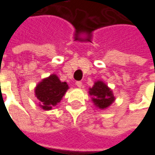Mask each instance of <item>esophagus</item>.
<instances>
[{
    "label": "esophagus",
    "instance_id": "obj_1",
    "mask_svg": "<svg viewBox=\"0 0 155 155\" xmlns=\"http://www.w3.org/2000/svg\"><path fill=\"white\" fill-rule=\"evenodd\" d=\"M76 86H77L78 87H82V82L81 81H76Z\"/></svg>",
    "mask_w": 155,
    "mask_h": 155
}]
</instances>
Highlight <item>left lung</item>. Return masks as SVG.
I'll return each instance as SVG.
<instances>
[{
    "instance_id": "1",
    "label": "left lung",
    "mask_w": 155,
    "mask_h": 155,
    "mask_svg": "<svg viewBox=\"0 0 155 155\" xmlns=\"http://www.w3.org/2000/svg\"><path fill=\"white\" fill-rule=\"evenodd\" d=\"M89 94L93 96L92 101L94 105L101 109L108 107L115 100L111 89L101 81L94 82L93 87L89 88Z\"/></svg>"
}]
</instances>
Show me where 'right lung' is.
I'll use <instances>...</instances> for the list:
<instances>
[{
    "instance_id": "1",
    "label": "right lung",
    "mask_w": 155,
    "mask_h": 155,
    "mask_svg": "<svg viewBox=\"0 0 155 155\" xmlns=\"http://www.w3.org/2000/svg\"><path fill=\"white\" fill-rule=\"evenodd\" d=\"M68 89L67 82H61L56 74L43 79L35 87V96L40 101L39 106L44 110H50L59 103Z\"/></svg>"
}]
</instances>
